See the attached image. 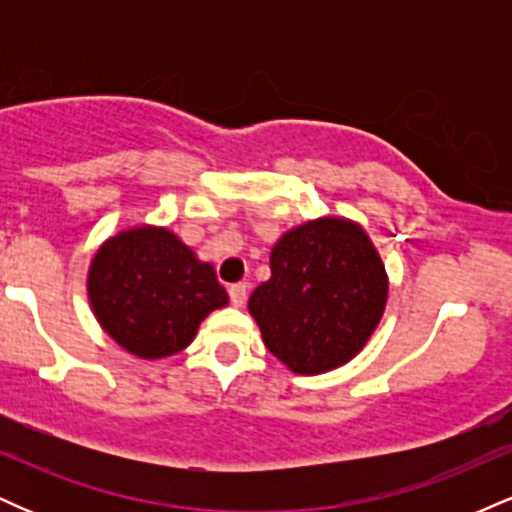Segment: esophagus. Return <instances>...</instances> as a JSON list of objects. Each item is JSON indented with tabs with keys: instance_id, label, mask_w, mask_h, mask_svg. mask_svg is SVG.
<instances>
[{
	"instance_id": "esophagus-1",
	"label": "esophagus",
	"mask_w": 512,
	"mask_h": 512,
	"mask_svg": "<svg viewBox=\"0 0 512 512\" xmlns=\"http://www.w3.org/2000/svg\"><path fill=\"white\" fill-rule=\"evenodd\" d=\"M228 296H231V303L236 305V308H243L245 301H248V284H233L231 289H228Z\"/></svg>"
}]
</instances>
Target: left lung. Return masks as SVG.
Returning <instances> with one entry per match:
<instances>
[{"label":"left lung","mask_w":512,"mask_h":512,"mask_svg":"<svg viewBox=\"0 0 512 512\" xmlns=\"http://www.w3.org/2000/svg\"><path fill=\"white\" fill-rule=\"evenodd\" d=\"M272 276L248 310L264 346L293 373L317 375L366 346L387 303V272L373 240L339 216L305 221L276 240Z\"/></svg>","instance_id":"1"}]
</instances>
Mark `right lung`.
Returning <instances> with one entry per match:
<instances>
[{
	"label": "right lung",
	"mask_w": 512,
	"mask_h": 512,
	"mask_svg": "<svg viewBox=\"0 0 512 512\" xmlns=\"http://www.w3.org/2000/svg\"><path fill=\"white\" fill-rule=\"evenodd\" d=\"M86 291L105 334L149 361L190 346L204 317L228 303L214 267L161 226L105 240L88 267Z\"/></svg>",
	"instance_id": "add662e5"
}]
</instances>
